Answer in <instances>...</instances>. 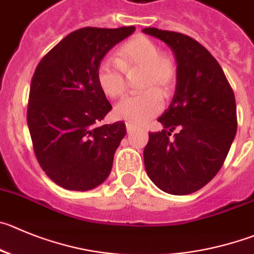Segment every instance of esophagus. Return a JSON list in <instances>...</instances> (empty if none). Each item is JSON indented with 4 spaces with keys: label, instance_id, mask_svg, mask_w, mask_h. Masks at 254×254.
<instances>
[{
    "label": "esophagus",
    "instance_id": "esophagus-1",
    "mask_svg": "<svg viewBox=\"0 0 254 254\" xmlns=\"http://www.w3.org/2000/svg\"><path fill=\"white\" fill-rule=\"evenodd\" d=\"M126 129H127V132L128 133H131V132H133L134 129H137V126H134L133 123H126Z\"/></svg>",
    "mask_w": 254,
    "mask_h": 254
}]
</instances>
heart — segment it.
Segmentation results:
<instances>
[{"mask_svg":"<svg viewBox=\"0 0 254 254\" xmlns=\"http://www.w3.org/2000/svg\"><path fill=\"white\" fill-rule=\"evenodd\" d=\"M141 71L139 88L144 92L131 95L116 105L115 117L133 125H142L163 110V96L175 88L178 67L175 57L161 51L158 43L144 35H137L117 51V60L105 59L97 67V82L110 98L122 96L127 89V74Z\"/></svg>","mask_w":254,"mask_h":254,"instance_id":"b5f03b06","label":"heart"}]
</instances>
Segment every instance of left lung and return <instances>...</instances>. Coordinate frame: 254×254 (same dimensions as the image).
<instances>
[{"label": "left lung", "instance_id": "left-lung-1", "mask_svg": "<svg viewBox=\"0 0 254 254\" xmlns=\"http://www.w3.org/2000/svg\"><path fill=\"white\" fill-rule=\"evenodd\" d=\"M142 31L167 43L178 67L173 100L158 118L163 129L149 132L144 167L159 190L190 194L218 173L231 148L237 132L233 89L217 60L192 37L154 27Z\"/></svg>", "mask_w": 254, "mask_h": 254}]
</instances>
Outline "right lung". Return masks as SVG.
I'll return each instance as SVG.
<instances>
[{"instance_id":"add662e5","label":"right lung","mask_w":254,"mask_h":254,"mask_svg":"<svg viewBox=\"0 0 254 254\" xmlns=\"http://www.w3.org/2000/svg\"><path fill=\"white\" fill-rule=\"evenodd\" d=\"M134 30L79 28L36 68L27 108L33 151L46 175L66 190H89L110 176L126 125L98 126L112 106L98 86L97 67Z\"/></svg>"}]
</instances>
